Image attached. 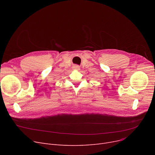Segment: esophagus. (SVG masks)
<instances>
[{
  "mask_svg": "<svg viewBox=\"0 0 155 155\" xmlns=\"http://www.w3.org/2000/svg\"><path fill=\"white\" fill-rule=\"evenodd\" d=\"M74 68H75V70H80V67H78V66L74 67Z\"/></svg>",
  "mask_w": 155,
  "mask_h": 155,
  "instance_id": "34e87169",
  "label": "esophagus"
}]
</instances>
